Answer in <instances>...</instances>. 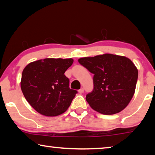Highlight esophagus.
Segmentation results:
<instances>
[{
    "label": "esophagus",
    "instance_id": "obj_1",
    "mask_svg": "<svg viewBox=\"0 0 155 155\" xmlns=\"http://www.w3.org/2000/svg\"><path fill=\"white\" fill-rule=\"evenodd\" d=\"M84 88H81L80 90H78V92H79L80 94H81V93H83V92H84Z\"/></svg>",
    "mask_w": 155,
    "mask_h": 155
}]
</instances>
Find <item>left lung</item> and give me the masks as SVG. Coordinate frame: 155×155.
Listing matches in <instances>:
<instances>
[{
  "mask_svg": "<svg viewBox=\"0 0 155 155\" xmlns=\"http://www.w3.org/2000/svg\"><path fill=\"white\" fill-rule=\"evenodd\" d=\"M78 61L94 74L93 91L85 97L92 109L113 115L127 107L134 94L138 79V70L130 59L105 54Z\"/></svg>",
  "mask_w": 155,
  "mask_h": 155,
  "instance_id": "obj_1",
  "label": "left lung"
}]
</instances>
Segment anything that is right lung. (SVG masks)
Segmentation results:
<instances>
[{
    "label": "right lung",
    "mask_w": 155,
    "mask_h": 155,
    "mask_svg": "<svg viewBox=\"0 0 155 155\" xmlns=\"http://www.w3.org/2000/svg\"><path fill=\"white\" fill-rule=\"evenodd\" d=\"M72 58H45L25 67L21 79L24 95L37 112L45 116H57L65 112L77 93L69 87L64 74L72 64Z\"/></svg>",
    "instance_id": "obj_1"
}]
</instances>
